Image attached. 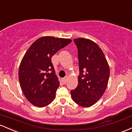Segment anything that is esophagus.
<instances>
[{
	"instance_id": "obj_1",
	"label": "esophagus",
	"mask_w": 132,
	"mask_h": 132,
	"mask_svg": "<svg viewBox=\"0 0 132 132\" xmlns=\"http://www.w3.org/2000/svg\"><path fill=\"white\" fill-rule=\"evenodd\" d=\"M68 77L66 76V77H64V78L62 79V81H63V82L64 83V84H65V83L66 82V81H68Z\"/></svg>"
}]
</instances>
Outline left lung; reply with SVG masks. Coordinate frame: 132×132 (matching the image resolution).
I'll list each match as a JSON object with an SVG mask.
<instances>
[{"label":"left lung","mask_w":132,"mask_h":132,"mask_svg":"<svg viewBox=\"0 0 132 132\" xmlns=\"http://www.w3.org/2000/svg\"><path fill=\"white\" fill-rule=\"evenodd\" d=\"M78 50V85L71 91L74 102L84 107L93 105L101 99L108 84L110 69L99 45L89 39H74Z\"/></svg>","instance_id":"8db88e82"}]
</instances>
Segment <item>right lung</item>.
<instances>
[{
    "label": "right lung",
    "mask_w": 132,
    "mask_h": 132,
    "mask_svg": "<svg viewBox=\"0 0 132 132\" xmlns=\"http://www.w3.org/2000/svg\"><path fill=\"white\" fill-rule=\"evenodd\" d=\"M71 42L68 38L42 37L25 53L20 64L19 79L25 97L33 105L45 107L55 98L60 82L51 57Z\"/></svg>",
    "instance_id": "1"
}]
</instances>
